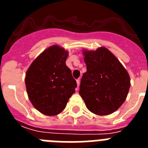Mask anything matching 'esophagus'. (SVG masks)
I'll return each instance as SVG.
<instances>
[{"label": "esophagus", "instance_id": "34e87169", "mask_svg": "<svg viewBox=\"0 0 148 148\" xmlns=\"http://www.w3.org/2000/svg\"><path fill=\"white\" fill-rule=\"evenodd\" d=\"M76 83H77V87H78L79 86H80V79H77Z\"/></svg>", "mask_w": 148, "mask_h": 148}]
</instances>
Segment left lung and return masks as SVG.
Wrapping results in <instances>:
<instances>
[{
    "mask_svg": "<svg viewBox=\"0 0 148 148\" xmlns=\"http://www.w3.org/2000/svg\"><path fill=\"white\" fill-rule=\"evenodd\" d=\"M87 72L82 75L79 94L87 109L99 116L114 113L124 103L130 87V75L106 47L83 50Z\"/></svg>",
    "mask_w": 148,
    "mask_h": 148,
    "instance_id": "obj_1",
    "label": "left lung"
}]
</instances>
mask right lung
<instances>
[{"label":"right lung","instance_id":"right-lung-1","mask_svg":"<svg viewBox=\"0 0 148 148\" xmlns=\"http://www.w3.org/2000/svg\"><path fill=\"white\" fill-rule=\"evenodd\" d=\"M68 52L53 45L40 53L28 68L27 92L35 109L46 116H56L66 108L77 87L66 65Z\"/></svg>","mask_w":148,"mask_h":148}]
</instances>
